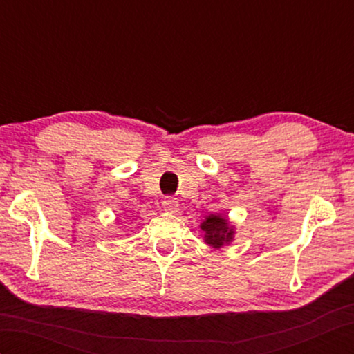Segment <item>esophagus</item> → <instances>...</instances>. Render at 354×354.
<instances>
[{
  "instance_id": "34e87169",
  "label": "esophagus",
  "mask_w": 354,
  "mask_h": 354,
  "mask_svg": "<svg viewBox=\"0 0 354 354\" xmlns=\"http://www.w3.org/2000/svg\"><path fill=\"white\" fill-rule=\"evenodd\" d=\"M176 207H178V201L175 198L167 196V198L162 199V208L165 209V212H173V209H175Z\"/></svg>"
}]
</instances>
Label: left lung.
<instances>
[{"label": "left lung", "mask_w": 354, "mask_h": 354, "mask_svg": "<svg viewBox=\"0 0 354 354\" xmlns=\"http://www.w3.org/2000/svg\"><path fill=\"white\" fill-rule=\"evenodd\" d=\"M201 231L204 236V242L214 250H219L223 245H230L234 240L236 228L234 225L230 223L227 216L216 213L207 216L202 221Z\"/></svg>", "instance_id": "1"}]
</instances>
